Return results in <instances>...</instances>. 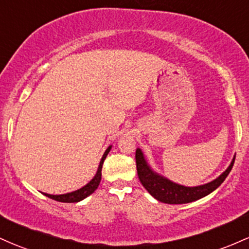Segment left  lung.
<instances>
[{
  "label": "left lung",
  "mask_w": 249,
  "mask_h": 249,
  "mask_svg": "<svg viewBox=\"0 0 249 249\" xmlns=\"http://www.w3.org/2000/svg\"><path fill=\"white\" fill-rule=\"evenodd\" d=\"M234 160L235 158H233L231 165L227 168L225 173L221 174L214 181L203 185H198V187H184V185L169 181L165 177L155 173L147 164L141 149L136 150V165H137L139 181L156 200L169 204L189 203V202L200 200L204 196L209 195L212 191H214L222 184V182L225 181L233 168Z\"/></svg>",
  "instance_id": "left-lung-1"
}]
</instances>
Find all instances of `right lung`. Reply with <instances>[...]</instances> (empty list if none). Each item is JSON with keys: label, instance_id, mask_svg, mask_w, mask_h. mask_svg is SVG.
<instances>
[{"label": "right lung", "instance_id": "1", "mask_svg": "<svg viewBox=\"0 0 249 249\" xmlns=\"http://www.w3.org/2000/svg\"><path fill=\"white\" fill-rule=\"evenodd\" d=\"M111 147L112 146H108L107 149H106V151L104 152L102 160H100L99 166H98L97 174H95V176L93 177V178L87 183L85 187L80 188V189H78L75 191H72V193L64 194V195H49V194H45V195L47 196V197L52 198V200H55L59 202H65V203H74V202H79V201L84 200V198H86L87 196L91 195L92 193H94V190L97 189L98 185H99L100 179H102V168L104 164V160H105L106 156H107L108 152H110Z\"/></svg>", "mask_w": 249, "mask_h": 249}]
</instances>
